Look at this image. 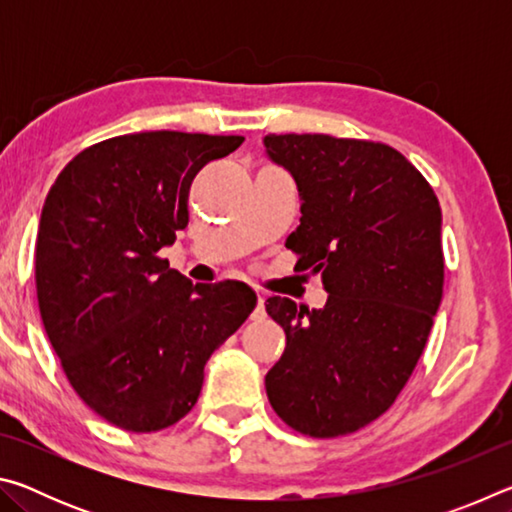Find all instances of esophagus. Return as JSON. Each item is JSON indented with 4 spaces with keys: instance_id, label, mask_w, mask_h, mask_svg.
I'll list each match as a JSON object with an SVG mask.
<instances>
[{
    "instance_id": "obj_1",
    "label": "esophagus",
    "mask_w": 512,
    "mask_h": 512,
    "mask_svg": "<svg viewBox=\"0 0 512 512\" xmlns=\"http://www.w3.org/2000/svg\"><path fill=\"white\" fill-rule=\"evenodd\" d=\"M264 296L262 293H257V307H255V311H253V318L255 320H262L264 316H266V311H264Z\"/></svg>"
}]
</instances>
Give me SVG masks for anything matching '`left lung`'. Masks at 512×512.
<instances>
[{"mask_svg":"<svg viewBox=\"0 0 512 512\" xmlns=\"http://www.w3.org/2000/svg\"><path fill=\"white\" fill-rule=\"evenodd\" d=\"M264 146L298 185L302 216L287 248L329 293L323 309L266 300L287 334L266 395L291 429L345 436L391 409L429 339L443 300V214L388 144L289 133Z\"/></svg>","mask_w":512,"mask_h":512,"instance_id":"obj_1","label":"left lung"}]
</instances>
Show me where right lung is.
I'll return each mask as SVG.
<instances>
[{"mask_svg":"<svg viewBox=\"0 0 512 512\" xmlns=\"http://www.w3.org/2000/svg\"><path fill=\"white\" fill-rule=\"evenodd\" d=\"M241 135L151 131L81 151L45 198L36 289L69 384L119 429L192 411L203 368L257 305L244 282L192 284L158 253L187 228L189 185Z\"/></svg>","mask_w":512,"mask_h":512,"instance_id":"right-lung-1","label":"right lung"}]
</instances>
